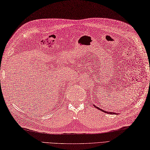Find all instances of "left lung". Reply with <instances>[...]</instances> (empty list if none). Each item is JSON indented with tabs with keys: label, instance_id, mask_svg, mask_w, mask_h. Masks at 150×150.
<instances>
[{
	"label": "left lung",
	"instance_id": "left-lung-1",
	"mask_svg": "<svg viewBox=\"0 0 150 150\" xmlns=\"http://www.w3.org/2000/svg\"><path fill=\"white\" fill-rule=\"evenodd\" d=\"M95 106V107H96V108H98V110H101V111H103V112L107 113V114H115V113H114V112H106V111H104V110H101V108H98V106Z\"/></svg>",
	"mask_w": 150,
	"mask_h": 150
}]
</instances>
